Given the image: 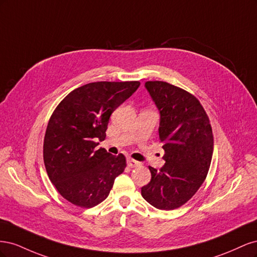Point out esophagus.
<instances>
[{
    "mask_svg": "<svg viewBox=\"0 0 257 257\" xmlns=\"http://www.w3.org/2000/svg\"><path fill=\"white\" fill-rule=\"evenodd\" d=\"M139 165H141V163H139V162H137L133 159H127V166L128 167L133 168V167H138Z\"/></svg>",
    "mask_w": 257,
    "mask_h": 257,
    "instance_id": "esophagus-1",
    "label": "esophagus"
}]
</instances>
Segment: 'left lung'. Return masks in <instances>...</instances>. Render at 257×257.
<instances>
[{"mask_svg": "<svg viewBox=\"0 0 257 257\" xmlns=\"http://www.w3.org/2000/svg\"><path fill=\"white\" fill-rule=\"evenodd\" d=\"M145 87L161 114L165 164L160 170L149 166L151 181L142 188V196L157 209L174 210L190 200L207 177L213 153L211 124L188 91L165 81H147Z\"/></svg>", "mask_w": 257, "mask_h": 257, "instance_id": "8db88e82", "label": "left lung"}]
</instances>
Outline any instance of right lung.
I'll list each match as a JSON object with an SVG mask.
<instances>
[{
    "instance_id": "1",
    "label": "right lung",
    "mask_w": 257,
    "mask_h": 257,
    "mask_svg": "<svg viewBox=\"0 0 257 257\" xmlns=\"http://www.w3.org/2000/svg\"><path fill=\"white\" fill-rule=\"evenodd\" d=\"M139 81H97L67 94L52 112L44 138V163L50 181L69 203L92 208L109 195L124 172L122 153L112 155L97 141L106 137L111 113L138 89Z\"/></svg>"
}]
</instances>
